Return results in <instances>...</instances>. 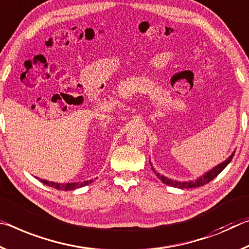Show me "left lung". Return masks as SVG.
<instances>
[{
  "label": "left lung",
  "mask_w": 249,
  "mask_h": 249,
  "mask_svg": "<svg viewBox=\"0 0 249 249\" xmlns=\"http://www.w3.org/2000/svg\"><path fill=\"white\" fill-rule=\"evenodd\" d=\"M234 153L231 154V156L227 159L226 161H224L223 163H221V164H218L217 166H215V168L213 170L209 171V172L205 173L203 177H201L199 178H197L196 181H190V182H178V181H173V180H170V178L163 177V175H161L160 173H158L156 170L153 169V166L151 164V162H150V164H151L152 166V171L154 173H156L157 177L160 178V180L165 183V184H168L170 186H174V187H178V189H192V187H197V186H202L206 184V183L211 182L212 180H213L214 178H216L217 175L222 172V171L226 168V165L228 164L231 161V159H233L234 157Z\"/></svg>",
  "instance_id": "left-lung-1"
}]
</instances>
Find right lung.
<instances>
[{
	"label": "right lung",
	"instance_id": "1",
	"mask_svg": "<svg viewBox=\"0 0 249 249\" xmlns=\"http://www.w3.org/2000/svg\"><path fill=\"white\" fill-rule=\"evenodd\" d=\"M93 180H89V181H85L81 183H66V184H62V183H55V182H48L46 180H40V182L44 183L51 187H54V189L57 190H62V191H71V190H75V189H79V187L86 186L88 184H90Z\"/></svg>",
	"mask_w": 249,
	"mask_h": 249
}]
</instances>
